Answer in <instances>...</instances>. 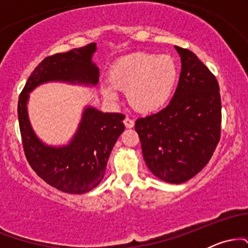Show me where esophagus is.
<instances>
[{
  "mask_svg": "<svg viewBox=\"0 0 248 248\" xmlns=\"http://www.w3.org/2000/svg\"><path fill=\"white\" fill-rule=\"evenodd\" d=\"M124 126H126L127 128H133L134 124H135V122H134V120H132V119H130V118H126L124 120Z\"/></svg>",
  "mask_w": 248,
  "mask_h": 248,
  "instance_id": "esophagus-1",
  "label": "esophagus"
}]
</instances>
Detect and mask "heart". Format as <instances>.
Here are the masks:
<instances>
[{
    "mask_svg": "<svg viewBox=\"0 0 248 248\" xmlns=\"http://www.w3.org/2000/svg\"><path fill=\"white\" fill-rule=\"evenodd\" d=\"M178 66L172 57L135 52L114 62L108 71L110 86L102 87L108 100H115V90L127 92L130 106L142 113L163 108L175 92Z\"/></svg>",
    "mask_w": 248,
    "mask_h": 248,
    "instance_id": "b5f03b06",
    "label": "heart"
}]
</instances>
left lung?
Instances as JSON below:
<instances>
[{
    "label": "left lung",
    "mask_w": 248,
    "mask_h": 248,
    "mask_svg": "<svg viewBox=\"0 0 248 248\" xmlns=\"http://www.w3.org/2000/svg\"><path fill=\"white\" fill-rule=\"evenodd\" d=\"M182 71L171 101L138 119L135 130L147 167L172 184L189 181L206 166L220 139L221 101L216 77L195 53L175 46Z\"/></svg>",
    "instance_id": "8db88e82"
}]
</instances>
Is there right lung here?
I'll list each match as a JSON object with an SVG mask.
<instances>
[{
	"mask_svg": "<svg viewBox=\"0 0 248 248\" xmlns=\"http://www.w3.org/2000/svg\"><path fill=\"white\" fill-rule=\"evenodd\" d=\"M95 43L46 57L28 79L18 98V122L25 157L35 172L62 192L85 193L104 178L110 152L124 130L121 113H104L87 106L72 140L62 147L47 146L37 138L28 115L29 93L49 81L95 86L99 69L92 62Z\"/></svg>",
	"mask_w": 248,
	"mask_h": 248,
	"instance_id": "add662e5",
	"label": "right lung"
}]
</instances>
